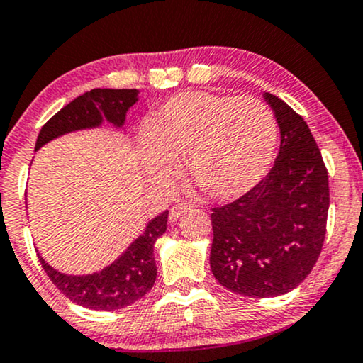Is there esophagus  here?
<instances>
[{"label": "esophagus", "instance_id": "esophagus-1", "mask_svg": "<svg viewBox=\"0 0 363 363\" xmlns=\"http://www.w3.org/2000/svg\"><path fill=\"white\" fill-rule=\"evenodd\" d=\"M191 209H192L191 204H176V206H172V208L169 209V221H171V223L177 221V219L181 218L182 214L187 213V211H191Z\"/></svg>", "mask_w": 363, "mask_h": 363}]
</instances>
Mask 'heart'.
<instances>
[{
  "label": "heart",
  "instance_id": "obj_1",
  "mask_svg": "<svg viewBox=\"0 0 363 363\" xmlns=\"http://www.w3.org/2000/svg\"><path fill=\"white\" fill-rule=\"evenodd\" d=\"M278 147V123L253 97L182 91L172 95L139 137L144 176L167 191L177 177L179 155L187 172L218 201L238 199L263 181Z\"/></svg>",
  "mask_w": 363,
  "mask_h": 363
}]
</instances>
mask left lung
<instances>
[{"label":"left lung","instance_id":"left-lung-1","mask_svg":"<svg viewBox=\"0 0 363 363\" xmlns=\"http://www.w3.org/2000/svg\"><path fill=\"white\" fill-rule=\"evenodd\" d=\"M281 144L263 181L214 208L209 263L224 288L250 298L279 296L308 277L322 251L330 206L328 172L303 117L264 91Z\"/></svg>","mask_w":363,"mask_h":363}]
</instances>
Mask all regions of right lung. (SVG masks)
Masks as SVG:
<instances>
[{"mask_svg": "<svg viewBox=\"0 0 363 363\" xmlns=\"http://www.w3.org/2000/svg\"><path fill=\"white\" fill-rule=\"evenodd\" d=\"M139 100L137 89H94L80 95L41 127L35 152L45 144L72 132L99 128L108 122L116 128L125 123L128 108ZM169 211L150 219L144 233L127 250L100 272L68 274L55 269L38 255L40 263L55 286L73 303L90 310H121L135 303L154 286L157 266L154 259L155 241L166 233Z\"/></svg>", "mask_w": 363, "mask_h": 363, "instance_id": "add662e5", "label": "right lung"}]
</instances>
